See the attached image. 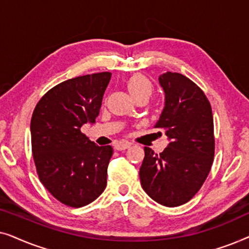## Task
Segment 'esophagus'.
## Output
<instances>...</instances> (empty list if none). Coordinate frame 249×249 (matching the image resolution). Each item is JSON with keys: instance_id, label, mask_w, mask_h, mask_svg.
I'll use <instances>...</instances> for the list:
<instances>
[{"instance_id": "1", "label": "esophagus", "mask_w": 249, "mask_h": 249, "mask_svg": "<svg viewBox=\"0 0 249 249\" xmlns=\"http://www.w3.org/2000/svg\"><path fill=\"white\" fill-rule=\"evenodd\" d=\"M129 146L130 144L127 142H117V144L114 145V148L117 149V151H124V149H127L129 148Z\"/></svg>"}]
</instances>
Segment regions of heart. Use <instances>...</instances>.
Here are the masks:
<instances>
[{
	"instance_id": "b5f03b06",
	"label": "heart",
	"mask_w": 249,
	"mask_h": 249,
	"mask_svg": "<svg viewBox=\"0 0 249 249\" xmlns=\"http://www.w3.org/2000/svg\"><path fill=\"white\" fill-rule=\"evenodd\" d=\"M127 88L134 100L139 96L149 97L153 91L151 80L142 74H135V76L129 78L127 81Z\"/></svg>"
}]
</instances>
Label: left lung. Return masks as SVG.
<instances>
[{"label":"left lung","mask_w":249,"mask_h":249,"mask_svg":"<svg viewBox=\"0 0 249 249\" xmlns=\"http://www.w3.org/2000/svg\"><path fill=\"white\" fill-rule=\"evenodd\" d=\"M159 80L165 107L155 127L165 131L170 142L160 154L144 148L139 177L152 199L176 207L192 199L210 173L215 149L213 113L206 95L189 78L168 71Z\"/></svg>","instance_id":"obj_1"}]
</instances>
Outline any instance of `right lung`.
Listing matches in <instances>:
<instances>
[{"label": "right lung", "mask_w": 249, "mask_h": 249, "mask_svg": "<svg viewBox=\"0 0 249 249\" xmlns=\"http://www.w3.org/2000/svg\"><path fill=\"white\" fill-rule=\"evenodd\" d=\"M110 72L68 79L44 94L30 122L32 151L43 186L70 207L94 202L107 187L110 145L97 146L81 132L100 113Z\"/></svg>", "instance_id": "1"}]
</instances>
